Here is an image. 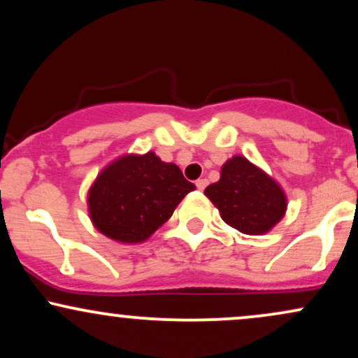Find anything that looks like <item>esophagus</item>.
Instances as JSON below:
<instances>
[{
	"label": "esophagus",
	"mask_w": 358,
	"mask_h": 358,
	"mask_svg": "<svg viewBox=\"0 0 358 358\" xmlns=\"http://www.w3.org/2000/svg\"><path fill=\"white\" fill-rule=\"evenodd\" d=\"M207 180H205V178H200V180H196V182H195V185H196V188H199V190H203V188L205 187H207Z\"/></svg>",
	"instance_id": "esophagus-1"
}]
</instances>
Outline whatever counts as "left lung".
Segmentation results:
<instances>
[{
    "label": "left lung",
    "mask_w": 358,
    "mask_h": 358,
    "mask_svg": "<svg viewBox=\"0 0 358 358\" xmlns=\"http://www.w3.org/2000/svg\"><path fill=\"white\" fill-rule=\"evenodd\" d=\"M203 193L219 208L225 224L248 236L269 232L287 208L281 185L241 155L222 165L220 180L208 185Z\"/></svg>",
    "instance_id": "1"
}]
</instances>
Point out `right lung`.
<instances>
[{
    "label": "right lung",
    "instance_id": "right-lung-1",
    "mask_svg": "<svg viewBox=\"0 0 358 358\" xmlns=\"http://www.w3.org/2000/svg\"><path fill=\"white\" fill-rule=\"evenodd\" d=\"M195 185L175 163L153 151L122 155L96 176L87 192L90 222L102 236L121 244L150 239L173 215L176 205Z\"/></svg>",
    "mask_w": 358,
    "mask_h": 358
}]
</instances>
